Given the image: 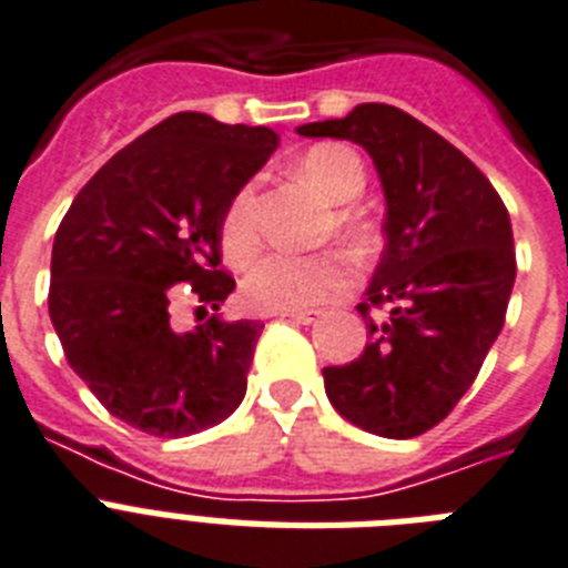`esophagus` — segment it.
Instances as JSON below:
<instances>
[{
  "label": "esophagus",
  "instance_id": "esophagus-1",
  "mask_svg": "<svg viewBox=\"0 0 568 568\" xmlns=\"http://www.w3.org/2000/svg\"><path fill=\"white\" fill-rule=\"evenodd\" d=\"M276 317H288L294 324H315L317 317L324 315L321 308H294V312H274Z\"/></svg>",
  "mask_w": 568,
  "mask_h": 568
}]
</instances>
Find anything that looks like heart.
I'll return each instance as SVG.
<instances>
[{
	"mask_svg": "<svg viewBox=\"0 0 568 568\" xmlns=\"http://www.w3.org/2000/svg\"><path fill=\"white\" fill-rule=\"evenodd\" d=\"M297 174L315 186L324 201L338 204L332 210L329 224L344 242L364 247L371 242V224L358 215L353 204L364 192V165L347 145L324 142L308 149L297 160ZM224 256L233 265H244L260 247V215H256V189L242 186L230 201L221 221ZM353 283V265L341 251L317 253H268L247 268L242 280L244 303L256 312H294L317 306L341 294Z\"/></svg>",
	"mask_w": 568,
	"mask_h": 568,
	"instance_id": "b5f03b06",
	"label": "heart"
}]
</instances>
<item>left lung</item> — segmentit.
<instances>
[{
  "instance_id": "8db88e82",
  "label": "left lung",
  "mask_w": 568,
  "mask_h": 568,
  "mask_svg": "<svg viewBox=\"0 0 568 568\" xmlns=\"http://www.w3.org/2000/svg\"><path fill=\"white\" fill-rule=\"evenodd\" d=\"M371 154L385 192V251L358 315L362 356L324 367L332 408L379 437H417L458 405L505 326L516 253L490 180L440 133L390 104L300 124ZM386 308L382 322L369 306Z\"/></svg>"
}]
</instances>
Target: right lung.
<instances>
[{"instance_id":"right-lung-1","label":"right lung","mask_w":568,"mask_h":568,"mask_svg":"<svg viewBox=\"0 0 568 568\" xmlns=\"http://www.w3.org/2000/svg\"><path fill=\"white\" fill-rule=\"evenodd\" d=\"M276 145L262 124L174 113L110 156L60 221L52 326L95 399L145 435H195L244 399L260 321L178 332L169 308L189 294L219 312L236 288L219 271L221 221Z\"/></svg>"}]
</instances>
